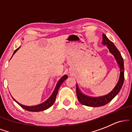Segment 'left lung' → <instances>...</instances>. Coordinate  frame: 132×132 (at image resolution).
I'll return each mask as SVG.
<instances>
[{"label":"left lung","mask_w":132,"mask_h":132,"mask_svg":"<svg viewBox=\"0 0 132 132\" xmlns=\"http://www.w3.org/2000/svg\"><path fill=\"white\" fill-rule=\"evenodd\" d=\"M102 43L104 45H107V47L109 50V51L116 58V60L119 66L120 76L116 86H115V87L111 92L107 95L97 97H90L82 94L79 89L78 84H76V94L79 102L82 105L89 106V107H101V106L105 105L107 104H108L119 94L123 84L124 64L123 60L122 58L120 53L118 50V49L115 46L113 42L109 40L108 38L106 37L105 34L102 35Z\"/></svg>","instance_id":"1"}]
</instances>
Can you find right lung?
Returning <instances> with one entry per match:
<instances>
[{
  "label": "right lung",
  "mask_w": 132,
  "mask_h": 132,
  "mask_svg": "<svg viewBox=\"0 0 132 132\" xmlns=\"http://www.w3.org/2000/svg\"><path fill=\"white\" fill-rule=\"evenodd\" d=\"M20 47H19V48H18L16 50H15V51H14V52H13V55L15 53L16 51L19 49ZM67 78H68V76L67 75H64V76H63L62 77V78L60 79L58 81V82H57L56 86L55 88H54L53 92L52 94L50 95V97L48 98V99H47L46 101H45V102H44L42 103V104H38V105H34V106H26V105H22V104H19V103L18 102H16L15 100L13 99V97L12 98H13V99L14 100V101H15V102L17 103V104H19V105H20L23 109H24L28 110V111H30V112H40V111H43V110H45L47 109L50 108V107L51 106L53 105V104H54V101H55L56 97L57 92H58L59 88H60V86L61 85L62 83H63V82H64L65 80H66Z\"/></svg>",
  "instance_id": "1"
}]
</instances>
